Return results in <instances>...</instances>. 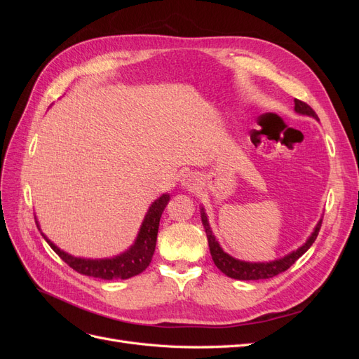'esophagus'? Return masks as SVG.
Returning a JSON list of instances; mask_svg holds the SVG:
<instances>
[{"label":"esophagus","instance_id":"obj_1","mask_svg":"<svg viewBox=\"0 0 359 359\" xmlns=\"http://www.w3.org/2000/svg\"><path fill=\"white\" fill-rule=\"evenodd\" d=\"M199 184V180L196 175H193V173H186V175H182L181 178V186L184 189H189V190H193L196 189V186Z\"/></svg>","mask_w":359,"mask_h":359}]
</instances>
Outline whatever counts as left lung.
<instances>
[{"instance_id":"8db88e82","label":"left lung","mask_w":359,"mask_h":359,"mask_svg":"<svg viewBox=\"0 0 359 359\" xmlns=\"http://www.w3.org/2000/svg\"><path fill=\"white\" fill-rule=\"evenodd\" d=\"M295 112L299 115L311 116L319 121L316 112H314L307 103H304L297 99H295ZM201 219H202V224L205 227L206 238H208L210 252H211L215 266L219 268L223 274H226L231 278H235V280H264V278L276 277L280 273H285L287 268H290L293 264H295L297 260L311 247L314 240L318 238L319 229L322 226V219H320L318 222V224L314 226V229H313L311 235L307 238V241L283 257L276 259V260H269V262H245V260H240L231 255H227L220 247L215 235L212 233V229H211L210 222H208V215H206L203 206H201Z\"/></svg>"}]
</instances>
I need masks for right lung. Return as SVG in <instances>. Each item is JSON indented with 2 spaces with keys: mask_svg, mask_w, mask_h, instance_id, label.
I'll return each instance as SVG.
<instances>
[{
  "mask_svg": "<svg viewBox=\"0 0 359 359\" xmlns=\"http://www.w3.org/2000/svg\"><path fill=\"white\" fill-rule=\"evenodd\" d=\"M169 199V193H165L151 203L144 217V222L140 224V229L137 232L135 243L130 245L126 252L119 253L114 257L86 259L72 256L60 247H57L45 233L41 232L37 219L36 223L43 238H45L46 243L52 247L53 252H55L69 266H72L74 271H78L79 274L102 280H126L140 274L151 264V259H153L157 243L160 217L163 211H165Z\"/></svg>",
  "mask_w": 359,
  "mask_h": 359,
  "instance_id": "add662e5",
  "label": "right lung"
}]
</instances>
